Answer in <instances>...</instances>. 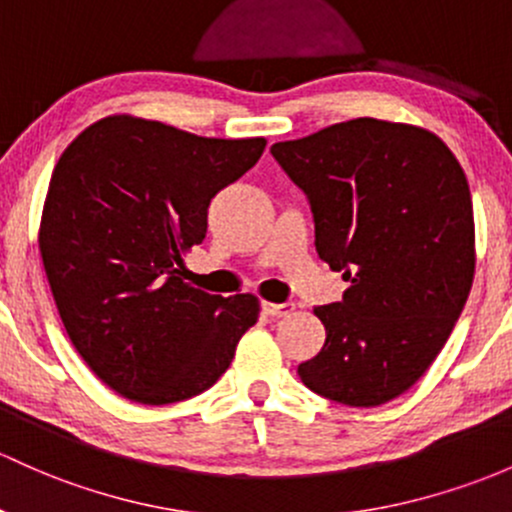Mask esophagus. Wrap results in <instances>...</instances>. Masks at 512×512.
I'll list each match as a JSON object with an SVG mask.
<instances>
[{
  "mask_svg": "<svg viewBox=\"0 0 512 512\" xmlns=\"http://www.w3.org/2000/svg\"><path fill=\"white\" fill-rule=\"evenodd\" d=\"M263 312L271 317H290L295 312L293 302H263Z\"/></svg>",
  "mask_w": 512,
  "mask_h": 512,
  "instance_id": "obj_1",
  "label": "esophagus"
}]
</instances>
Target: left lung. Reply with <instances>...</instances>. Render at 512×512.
I'll use <instances>...</instances> for the list:
<instances>
[{
  "label": "left lung",
  "instance_id": "left-lung-1",
  "mask_svg": "<svg viewBox=\"0 0 512 512\" xmlns=\"http://www.w3.org/2000/svg\"><path fill=\"white\" fill-rule=\"evenodd\" d=\"M271 153L310 200L317 254L349 280L342 302L315 307L327 339L302 383L351 408L388 403L432 366L474 283L464 168L430 129L371 117Z\"/></svg>",
  "mask_w": 512,
  "mask_h": 512
}]
</instances>
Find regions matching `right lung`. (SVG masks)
I'll return each mask as SVG.
<instances>
[{"label":"right lung","instance_id":"1","mask_svg":"<svg viewBox=\"0 0 512 512\" xmlns=\"http://www.w3.org/2000/svg\"><path fill=\"white\" fill-rule=\"evenodd\" d=\"M266 139H207L134 114L80 131L51 175L38 251L75 351L122 398L168 405L227 371L261 312L256 295L190 285L185 256L207 207Z\"/></svg>","mask_w":512,"mask_h":512}]
</instances>
